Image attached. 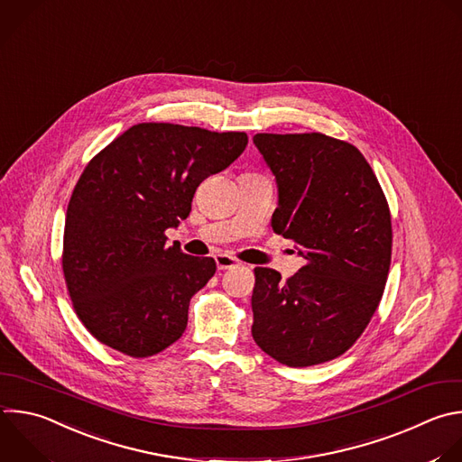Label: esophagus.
<instances>
[{"mask_svg": "<svg viewBox=\"0 0 462 462\" xmlns=\"http://www.w3.org/2000/svg\"><path fill=\"white\" fill-rule=\"evenodd\" d=\"M214 259H216V264L219 270H230V268L239 266L237 259H234L232 255H226V254H217Z\"/></svg>", "mask_w": 462, "mask_h": 462, "instance_id": "obj_1", "label": "esophagus"}]
</instances>
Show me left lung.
<instances>
[{
	"mask_svg": "<svg viewBox=\"0 0 462 462\" xmlns=\"http://www.w3.org/2000/svg\"><path fill=\"white\" fill-rule=\"evenodd\" d=\"M254 143L279 187L272 228L306 264L286 281L254 268L252 336L281 365H321L354 346L381 302L392 261L390 207L346 141L309 132L255 134Z\"/></svg>",
	"mask_w": 462,
	"mask_h": 462,
	"instance_id": "obj_1",
	"label": "left lung"
}]
</instances>
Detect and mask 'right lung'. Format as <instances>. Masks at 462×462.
<instances>
[{"instance_id": "right-lung-1", "label": "right lung", "mask_w": 462, "mask_h": 462, "mask_svg": "<svg viewBox=\"0 0 462 462\" xmlns=\"http://www.w3.org/2000/svg\"><path fill=\"white\" fill-rule=\"evenodd\" d=\"M246 143L245 132L137 123L88 162L69 201L61 266L76 316L99 343L150 357L183 336L216 261L167 246L165 232Z\"/></svg>"}]
</instances>
